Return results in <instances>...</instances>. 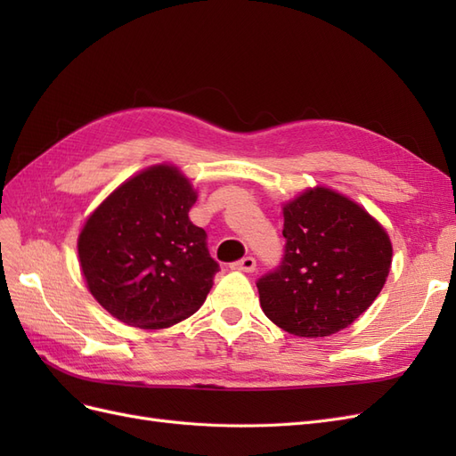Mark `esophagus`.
I'll list each match as a JSON object with an SVG mask.
<instances>
[{"instance_id": "esophagus-1", "label": "esophagus", "mask_w": 456, "mask_h": 456, "mask_svg": "<svg viewBox=\"0 0 456 456\" xmlns=\"http://www.w3.org/2000/svg\"><path fill=\"white\" fill-rule=\"evenodd\" d=\"M232 270H238V272H255L256 268V260L253 256H243L241 260L233 262V265L230 266Z\"/></svg>"}]
</instances>
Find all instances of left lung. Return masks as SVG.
<instances>
[{
  "label": "left lung",
  "instance_id": "obj_1",
  "mask_svg": "<svg viewBox=\"0 0 456 456\" xmlns=\"http://www.w3.org/2000/svg\"><path fill=\"white\" fill-rule=\"evenodd\" d=\"M281 209L285 256L256 283L260 308L291 335H335L369 310L388 280V232L327 186L306 188Z\"/></svg>",
  "mask_w": 456,
  "mask_h": 456
}]
</instances>
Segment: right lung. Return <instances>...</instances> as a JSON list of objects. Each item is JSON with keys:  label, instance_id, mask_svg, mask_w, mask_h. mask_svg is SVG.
Masks as SVG:
<instances>
[{"label": "right lung", "instance_id": "right-lung-1", "mask_svg": "<svg viewBox=\"0 0 456 456\" xmlns=\"http://www.w3.org/2000/svg\"><path fill=\"white\" fill-rule=\"evenodd\" d=\"M198 200L173 163L129 176L87 216L77 236L89 293L116 320L165 329L196 314L218 265L188 213Z\"/></svg>", "mask_w": 456, "mask_h": 456}]
</instances>
